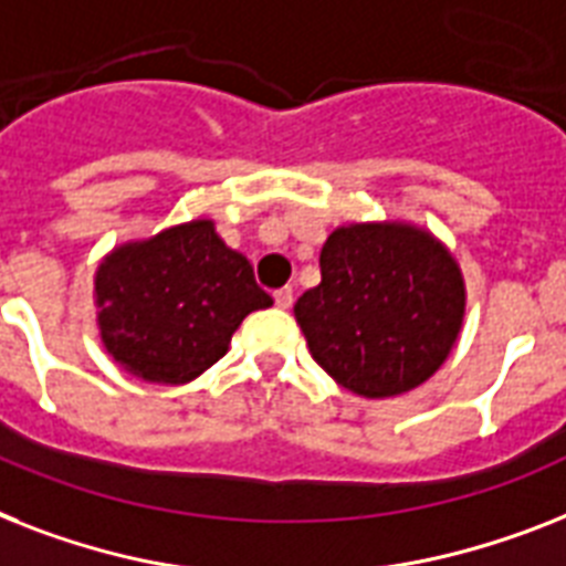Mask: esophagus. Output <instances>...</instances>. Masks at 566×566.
Here are the masks:
<instances>
[{
    "label": "esophagus",
    "mask_w": 566,
    "mask_h": 566,
    "mask_svg": "<svg viewBox=\"0 0 566 566\" xmlns=\"http://www.w3.org/2000/svg\"><path fill=\"white\" fill-rule=\"evenodd\" d=\"M275 305L282 307V311H287V307L293 305V287H279V291L273 293Z\"/></svg>",
    "instance_id": "1"
}]
</instances>
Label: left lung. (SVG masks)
I'll list each match as a JSON object with an SVG mask.
<instances>
[{"instance_id": "8db88e82", "label": "left lung", "mask_w": 566, "mask_h": 566, "mask_svg": "<svg viewBox=\"0 0 566 566\" xmlns=\"http://www.w3.org/2000/svg\"><path fill=\"white\" fill-rule=\"evenodd\" d=\"M323 282L293 305L311 357L360 398H392L442 369L465 323V275L430 229L355 220L328 235Z\"/></svg>"}]
</instances>
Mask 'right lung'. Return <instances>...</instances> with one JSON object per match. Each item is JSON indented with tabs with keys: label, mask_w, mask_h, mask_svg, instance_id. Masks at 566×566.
Here are the masks:
<instances>
[{
	"label": "right lung",
	"mask_w": 566,
	"mask_h": 566,
	"mask_svg": "<svg viewBox=\"0 0 566 566\" xmlns=\"http://www.w3.org/2000/svg\"><path fill=\"white\" fill-rule=\"evenodd\" d=\"M92 302L101 346L124 371L179 387L227 355L238 325L273 296L214 220L195 218L116 243L95 268Z\"/></svg>",
	"instance_id": "right-lung-1"
}]
</instances>
